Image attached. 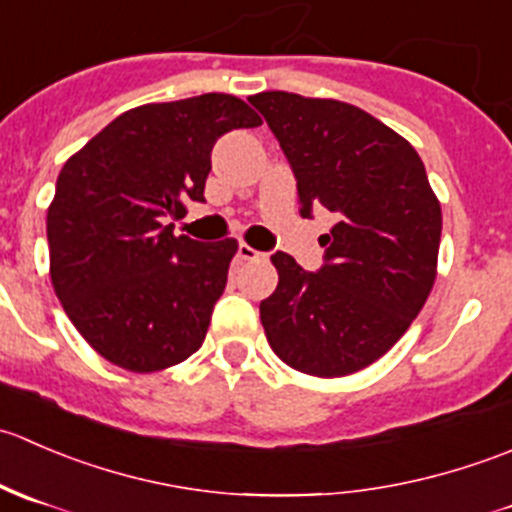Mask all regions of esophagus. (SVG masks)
Here are the masks:
<instances>
[{
    "instance_id": "obj_1",
    "label": "esophagus",
    "mask_w": 512,
    "mask_h": 512,
    "mask_svg": "<svg viewBox=\"0 0 512 512\" xmlns=\"http://www.w3.org/2000/svg\"><path fill=\"white\" fill-rule=\"evenodd\" d=\"M262 252L255 250V247H250L247 242H240V247H237V260H262Z\"/></svg>"
}]
</instances>
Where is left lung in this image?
I'll use <instances>...</instances> for the list:
<instances>
[{
    "mask_svg": "<svg viewBox=\"0 0 512 512\" xmlns=\"http://www.w3.org/2000/svg\"><path fill=\"white\" fill-rule=\"evenodd\" d=\"M265 116L297 178L302 218L327 208L339 223L319 242L324 267L304 272L272 255L277 289L260 304L272 352L302 374L366 369L401 337L431 294L441 203L416 148L352 103L262 91Z\"/></svg>",
    "mask_w": 512,
    "mask_h": 512,
    "instance_id": "left-lung-1",
    "label": "left lung"
}]
</instances>
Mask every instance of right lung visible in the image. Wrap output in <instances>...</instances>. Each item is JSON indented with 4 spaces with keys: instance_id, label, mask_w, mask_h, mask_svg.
I'll return each mask as SVG.
<instances>
[{
    "instance_id": "obj_1",
    "label": "right lung",
    "mask_w": 512,
    "mask_h": 512,
    "mask_svg": "<svg viewBox=\"0 0 512 512\" xmlns=\"http://www.w3.org/2000/svg\"><path fill=\"white\" fill-rule=\"evenodd\" d=\"M260 123L230 94L146 103L64 163L46 213L51 285L106 361L151 374L200 349L237 240L203 245L165 220L205 203L215 141Z\"/></svg>"
}]
</instances>
